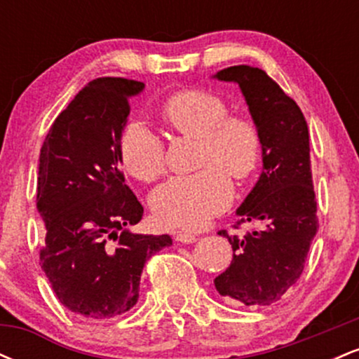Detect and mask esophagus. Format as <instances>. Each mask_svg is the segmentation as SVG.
I'll list each match as a JSON object with an SVG mask.
<instances>
[{"label":"esophagus","mask_w":359,"mask_h":359,"mask_svg":"<svg viewBox=\"0 0 359 359\" xmlns=\"http://www.w3.org/2000/svg\"><path fill=\"white\" fill-rule=\"evenodd\" d=\"M175 240L180 241V243H194L197 240V236H196V234L187 233V231H177L175 233Z\"/></svg>","instance_id":"esophagus-1"}]
</instances>
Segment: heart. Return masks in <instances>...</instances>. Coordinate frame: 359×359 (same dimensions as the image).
<instances>
[{
    "mask_svg": "<svg viewBox=\"0 0 359 359\" xmlns=\"http://www.w3.org/2000/svg\"><path fill=\"white\" fill-rule=\"evenodd\" d=\"M162 116L177 133L199 140L196 165L201 170L177 175L156 187L150 205L165 228H201L233 201L234 179H246L262 160L263 140L253 119L229 114L222 97L187 89L163 102ZM119 158L130 175L154 182L165 170V143L143 121H130L119 138Z\"/></svg>",
    "mask_w": 359,
    "mask_h": 359,
    "instance_id": "obj_1",
    "label": "heart"
}]
</instances>
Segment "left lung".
<instances>
[{
	"label": "left lung",
	"instance_id": "left-lung-1",
	"mask_svg": "<svg viewBox=\"0 0 359 359\" xmlns=\"http://www.w3.org/2000/svg\"><path fill=\"white\" fill-rule=\"evenodd\" d=\"M216 77L240 86L263 140V172L234 228L250 221L265 228L243 238L217 233L231 243L233 262L214 285L236 306H270L300 278L319 229L309 128L297 102L262 69L233 65Z\"/></svg>",
	"mask_w": 359,
	"mask_h": 359
}]
</instances>
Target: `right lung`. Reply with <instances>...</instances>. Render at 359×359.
I'll use <instances>...</instances> for the list:
<instances>
[{"mask_svg":"<svg viewBox=\"0 0 359 359\" xmlns=\"http://www.w3.org/2000/svg\"><path fill=\"white\" fill-rule=\"evenodd\" d=\"M145 88L100 77L79 90L40 150L36 209L45 222L40 265L74 314L109 319L138 302L147 259L172 245L168 234H135L143 205L125 184L119 138L130 97Z\"/></svg>","mask_w":359,"mask_h":359,"instance_id":"1","label":"right lung"}]
</instances>
